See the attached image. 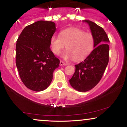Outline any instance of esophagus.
I'll return each mask as SVG.
<instances>
[{"label": "esophagus", "instance_id": "1", "mask_svg": "<svg viewBox=\"0 0 127 127\" xmlns=\"http://www.w3.org/2000/svg\"><path fill=\"white\" fill-rule=\"evenodd\" d=\"M60 65H67V64L65 63L64 62H63V61H60Z\"/></svg>", "mask_w": 127, "mask_h": 127}]
</instances>
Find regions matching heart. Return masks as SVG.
Returning <instances> with one entry per match:
<instances>
[{"label": "heart", "instance_id": "obj_1", "mask_svg": "<svg viewBox=\"0 0 127 127\" xmlns=\"http://www.w3.org/2000/svg\"><path fill=\"white\" fill-rule=\"evenodd\" d=\"M94 44L93 35L79 28L67 29L62 31L60 36L53 35L50 38V47L54 54L59 55L66 45L67 50L63 56L76 62L86 59L92 51Z\"/></svg>", "mask_w": 127, "mask_h": 127}]
</instances>
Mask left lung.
<instances>
[{
	"label": "left lung",
	"instance_id": "left-lung-1",
	"mask_svg": "<svg viewBox=\"0 0 127 127\" xmlns=\"http://www.w3.org/2000/svg\"><path fill=\"white\" fill-rule=\"evenodd\" d=\"M89 24L95 39L91 53L78 64L75 65V72L69 80L71 86L79 92H87L94 88L102 79L109 62V39L102 27L91 21Z\"/></svg>",
	"mask_w": 127,
	"mask_h": 127
}]
</instances>
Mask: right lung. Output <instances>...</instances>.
<instances>
[{"instance_id":"1","label":"right lung","mask_w":127,"mask_h":127,"mask_svg":"<svg viewBox=\"0 0 127 127\" xmlns=\"http://www.w3.org/2000/svg\"><path fill=\"white\" fill-rule=\"evenodd\" d=\"M56 31L51 21H39L23 30L16 41V65L22 82L32 91L47 89L60 60L50 49V38Z\"/></svg>"}]
</instances>
